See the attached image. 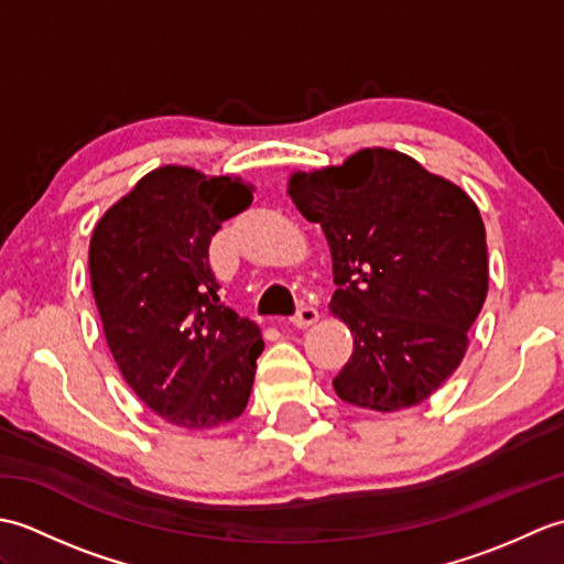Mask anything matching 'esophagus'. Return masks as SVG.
Here are the masks:
<instances>
[{
    "label": "esophagus",
    "mask_w": 564,
    "mask_h": 564,
    "mask_svg": "<svg viewBox=\"0 0 564 564\" xmlns=\"http://www.w3.org/2000/svg\"><path fill=\"white\" fill-rule=\"evenodd\" d=\"M317 310L315 307H301V310H297V313L291 317V322H293V325L297 327V329H305V327H310V325H315V322H317Z\"/></svg>",
    "instance_id": "34e87169"
}]
</instances>
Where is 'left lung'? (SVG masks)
Instances as JSON below:
<instances>
[{"mask_svg":"<svg viewBox=\"0 0 564 564\" xmlns=\"http://www.w3.org/2000/svg\"><path fill=\"white\" fill-rule=\"evenodd\" d=\"M289 196L327 237L337 283L329 310L354 337L334 390L382 414L422 404L460 366L489 291L480 208L388 148L293 172Z\"/></svg>","mask_w":564,"mask_h":564,"instance_id":"left-lung-1","label":"left lung"}]
</instances>
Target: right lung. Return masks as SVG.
<instances>
[{"mask_svg":"<svg viewBox=\"0 0 564 564\" xmlns=\"http://www.w3.org/2000/svg\"><path fill=\"white\" fill-rule=\"evenodd\" d=\"M251 194L242 176L164 164L91 232L89 279L106 344L130 390L174 426L232 422L254 386L261 329L220 303L208 263L213 235Z\"/></svg>","mask_w":564,"mask_h":564,"instance_id":"add662e5","label":"right lung"}]
</instances>
